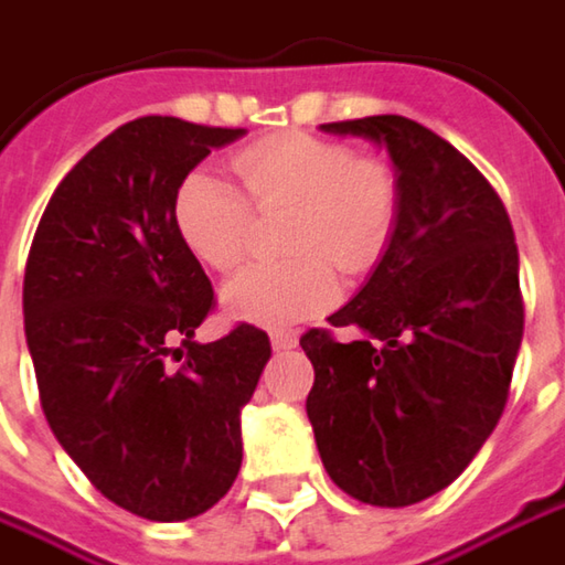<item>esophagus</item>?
I'll list each match as a JSON object with an SVG mask.
<instances>
[{"mask_svg":"<svg viewBox=\"0 0 565 565\" xmlns=\"http://www.w3.org/2000/svg\"><path fill=\"white\" fill-rule=\"evenodd\" d=\"M297 342H300V339H297V332H275V335H271V345H275V351H290V349H297Z\"/></svg>","mask_w":565,"mask_h":565,"instance_id":"1","label":"esophagus"}]
</instances>
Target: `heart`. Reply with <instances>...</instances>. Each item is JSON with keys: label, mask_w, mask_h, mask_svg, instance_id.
<instances>
[{"label": "heart", "mask_w": 565, "mask_h": 565, "mask_svg": "<svg viewBox=\"0 0 565 565\" xmlns=\"http://www.w3.org/2000/svg\"><path fill=\"white\" fill-rule=\"evenodd\" d=\"M249 198L211 169H194L175 194V226L198 262L233 271L252 243L255 212L294 207L290 249L300 258L249 265L223 290L226 313L239 322L278 329L322 313L339 300L332 258L351 271H367L386 249L399 184L390 166L310 134H284L252 143L233 162Z\"/></svg>", "instance_id": "1"}]
</instances>
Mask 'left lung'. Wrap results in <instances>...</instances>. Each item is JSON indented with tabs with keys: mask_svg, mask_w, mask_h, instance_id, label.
<instances>
[{
	"mask_svg": "<svg viewBox=\"0 0 565 565\" xmlns=\"http://www.w3.org/2000/svg\"><path fill=\"white\" fill-rule=\"evenodd\" d=\"M390 152L399 216L374 275L310 329L307 396L326 473L351 499L403 509L457 480L509 399L524 335L512 220L480 169L399 115L322 124Z\"/></svg>",
	"mask_w": 565,
	"mask_h": 565,
	"instance_id": "8db88e82",
	"label": "left lung"
}]
</instances>
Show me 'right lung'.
I'll list each match as a JSON object with an SVG mask.
<instances>
[{
  "mask_svg": "<svg viewBox=\"0 0 565 565\" xmlns=\"http://www.w3.org/2000/svg\"><path fill=\"white\" fill-rule=\"evenodd\" d=\"M243 134L159 115L117 127L56 184L28 252L24 339L47 425L105 499L147 521L230 492L239 413L271 358L249 322L194 342L214 287L175 226L179 184Z\"/></svg>",
  "mask_w": 565,
  "mask_h": 565,
  "instance_id": "add662e5",
  "label": "right lung"
}]
</instances>
